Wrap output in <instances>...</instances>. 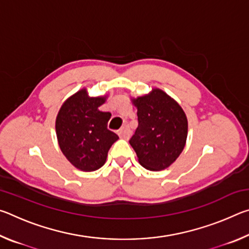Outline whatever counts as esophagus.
Returning <instances> with one entry per match:
<instances>
[{
	"mask_svg": "<svg viewBox=\"0 0 249 249\" xmlns=\"http://www.w3.org/2000/svg\"><path fill=\"white\" fill-rule=\"evenodd\" d=\"M119 135H120L121 138H123V140H128L129 136H130V130L128 128V126L124 125L123 127L120 129Z\"/></svg>",
	"mask_w": 249,
	"mask_h": 249,
	"instance_id": "1",
	"label": "esophagus"
}]
</instances>
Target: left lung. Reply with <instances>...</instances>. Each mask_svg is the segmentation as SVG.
Instances as JSON below:
<instances>
[{
    "label": "left lung",
    "instance_id": "left-lung-1",
    "mask_svg": "<svg viewBox=\"0 0 249 249\" xmlns=\"http://www.w3.org/2000/svg\"><path fill=\"white\" fill-rule=\"evenodd\" d=\"M138 126L129 141L138 162L150 171L171 166L187 142L188 119L182 107L165 91L155 88L132 99Z\"/></svg>",
    "mask_w": 249,
    "mask_h": 249
}]
</instances>
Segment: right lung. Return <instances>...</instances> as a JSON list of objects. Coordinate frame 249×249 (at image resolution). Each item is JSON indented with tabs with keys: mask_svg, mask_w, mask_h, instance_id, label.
<instances>
[{
	"mask_svg": "<svg viewBox=\"0 0 249 249\" xmlns=\"http://www.w3.org/2000/svg\"><path fill=\"white\" fill-rule=\"evenodd\" d=\"M107 95L90 96L86 88L69 96L56 117V134L62 154L86 172L102 167L119 136L107 128L111 113L100 111Z\"/></svg>",
	"mask_w": 249,
	"mask_h": 249,
	"instance_id": "right-lung-1",
	"label": "right lung"
}]
</instances>
